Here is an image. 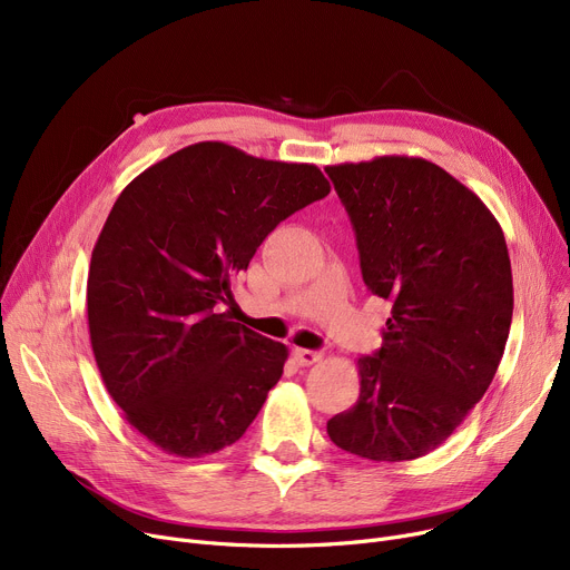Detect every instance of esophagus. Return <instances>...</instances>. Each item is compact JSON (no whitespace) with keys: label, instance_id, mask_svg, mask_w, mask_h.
Masks as SVG:
<instances>
[{"label":"esophagus","instance_id":"obj_1","mask_svg":"<svg viewBox=\"0 0 570 570\" xmlns=\"http://www.w3.org/2000/svg\"><path fill=\"white\" fill-rule=\"evenodd\" d=\"M293 357H295L297 365L309 367V365H314V363L321 361V353H318V351H309V348H295V351H293Z\"/></svg>","mask_w":570,"mask_h":570}]
</instances>
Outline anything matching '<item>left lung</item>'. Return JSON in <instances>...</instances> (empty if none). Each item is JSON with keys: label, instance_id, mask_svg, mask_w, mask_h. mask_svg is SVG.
Returning a JSON list of instances; mask_svg holds the SVG:
<instances>
[{"label": "left lung", "instance_id": "left-lung-1", "mask_svg": "<svg viewBox=\"0 0 570 570\" xmlns=\"http://www.w3.org/2000/svg\"><path fill=\"white\" fill-rule=\"evenodd\" d=\"M351 217L367 288L393 303L361 397L327 421L342 451L423 458L490 387L513 318L505 237L471 189L417 157L327 166Z\"/></svg>", "mask_w": 570, "mask_h": 570}]
</instances>
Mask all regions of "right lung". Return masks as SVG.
<instances>
[{"label": "right lung", "instance_id": "right-lung-1", "mask_svg": "<svg viewBox=\"0 0 570 570\" xmlns=\"http://www.w3.org/2000/svg\"><path fill=\"white\" fill-rule=\"evenodd\" d=\"M331 194L314 164L196 142L115 200L92 252L95 361L129 425L177 458L235 443L284 372L288 348L215 314L267 233Z\"/></svg>", "mask_w": 570, "mask_h": 570}]
</instances>
